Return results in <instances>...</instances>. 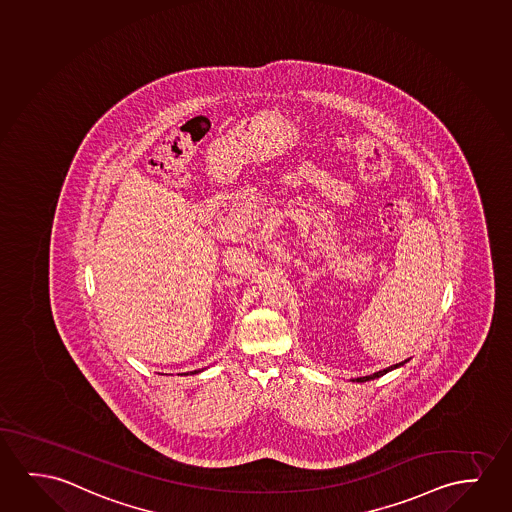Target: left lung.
Instances as JSON below:
<instances>
[{
	"instance_id": "obj_1",
	"label": "left lung",
	"mask_w": 512,
	"mask_h": 512,
	"mask_svg": "<svg viewBox=\"0 0 512 512\" xmlns=\"http://www.w3.org/2000/svg\"><path fill=\"white\" fill-rule=\"evenodd\" d=\"M407 363V361H401V363L394 364V366H389L386 370L377 371V373H373V375H366V377L354 378L352 382H368V380H373V378L382 377V375H386L389 371L396 370V368H400L403 364Z\"/></svg>"
}]
</instances>
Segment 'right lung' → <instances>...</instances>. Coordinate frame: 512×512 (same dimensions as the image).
Masks as SVG:
<instances>
[{
    "instance_id": "add662e5",
    "label": "right lung",
    "mask_w": 512,
    "mask_h": 512,
    "mask_svg": "<svg viewBox=\"0 0 512 512\" xmlns=\"http://www.w3.org/2000/svg\"><path fill=\"white\" fill-rule=\"evenodd\" d=\"M190 373H199V371L195 370V371H190Z\"/></svg>"
}]
</instances>
